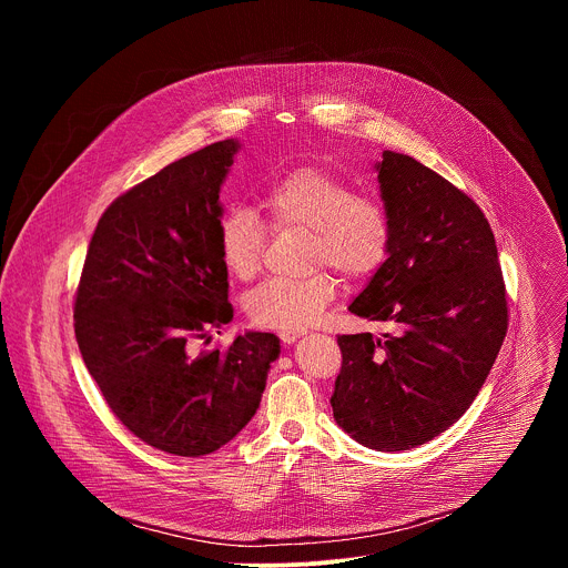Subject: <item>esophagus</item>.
<instances>
[{
	"mask_svg": "<svg viewBox=\"0 0 568 568\" xmlns=\"http://www.w3.org/2000/svg\"><path fill=\"white\" fill-rule=\"evenodd\" d=\"M303 337V333H296V331H290V333H281V342L285 344V346H290V344H294L296 339H301Z\"/></svg>",
	"mask_w": 568,
	"mask_h": 568,
	"instance_id": "obj_1",
	"label": "esophagus"
}]
</instances>
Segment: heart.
Returning a JSON list of instances; mask_svg holds the SVG:
<instances>
[{"label":"heart","instance_id":"heart-1","mask_svg":"<svg viewBox=\"0 0 568 568\" xmlns=\"http://www.w3.org/2000/svg\"><path fill=\"white\" fill-rule=\"evenodd\" d=\"M263 209L274 229L307 231L310 267H335L351 281L373 276L388 256L390 224L384 206L355 195L342 178L314 166L296 169L274 182L263 195ZM220 256L226 270L252 281L267 245V231L247 209H229L217 226ZM337 296V278L316 272L307 278H272L245 298L250 321L265 331H305Z\"/></svg>","mask_w":568,"mask_h":568}]
</instances>
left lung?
Masks as SVG:
<instances>
[{
	"label": "left lung",
	"mask_w": 568,
	"mask_h": 568,
	"mask_svg": "<svg viewBox=\"0 0 568 568\" xmlns=\"http://www.w3.org/2000/svg\"><path fill=\"white\" fill-rule=\"evenodd\" d=\"M388 256L348 310L399 335H342L331 397L359 445L402 452L447 432L474 402L508 331L497 242L483 211L409 154L375 164Z\"/></svg>",
	"instance_id": "1"
}]
</instances>
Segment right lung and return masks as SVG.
<instances>
[{"instance_id": "add662e5", "label": "right lung", "mask_w": 568, "mask_h": 568, "mask_svg": "<svg viewBox=\"0 0 568 568\" xmlns=\"http://www.w3.org/2000/svg\"><path fill=\"white\" fill-rule=\"evenodd\" d=\"M237 150V139L211 143L116 197L75 294L78 348L110 409L136 438L175 456H204L235 438L281 355L272 333L193 351L233 318L217 226Z\"/></svg>"}]
</instances>
